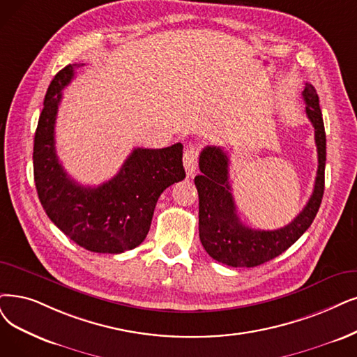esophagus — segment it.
Listing matches in <instances>:
<instances>
[{"label": "esophagus", "instance_id": "1", "mask_svg": "<svg viewBox=\"0 0 357 357\" xmlns=\"http://www.w3.org/2000/svg\"><path fill=\"white\" fill-rule=\"evenodd\" d=\"M197 158H199V149L193 145L186 146V149H184V155H183V164H184V169H186L188 176H193L196 173Z\"/></svg>", "mask_w": 357, "mask_h": 357}]
</instances>
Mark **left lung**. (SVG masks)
I'll use <instances>...</instances> for the list:
<instances>
[{"instance_id": "8db88e82", "label": "left lung", "mask_w": 357, "mask_h": 357, "mask_svg": "<svg viewBox=\"0 0 357 357\" xmlns=\"http://www.w3.org/2000/svg\"><path fill=\"white\" fill-rule=\"evenodd\" d=\"M306 116L315 129L318 171L315 188L303 211L278 230H255L240 221L228 181V156L217 146H206L199 156L201 173L195 177L199 195V237L212 259L234 268H252L286 252L315 220L324 196L326 139L319 98L310 83L303 91Z\"/></svg>"}]
</instances>
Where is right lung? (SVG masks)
Masks as SVG:
<instances>
[{
  "label": "right lung",
  "mask_w": 357,
  "mask_h": 357,
  "mask_svg": "<svg viewBox=\"0 0 357 357\" xmlns=\"http://www.w3.org/2000/svg\"><path fill=\"white\" fill-rule=\"evenodd\" d=\"M68 64L45 95L33 145V176L39 201L50 220L76 245L95 253H123L145 240L161 193L186 177L183 145L136 148L111 180L96 188L71 178L55 152V119L61 91L75 77Z\"/></svg>",
  "instance_id": "right-lung-1"
}]
</instances>
